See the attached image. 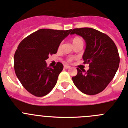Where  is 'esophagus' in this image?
I'll list each match as a JSON object with an SVG mask.
<instances>
[{
  "label": "esophagus",
  "mask_w": 128,
  "mask_h": 128,
  "mask_svg": "<svg viewBox=\"0 0 128 128\" xmlns=\"http://www.w3.org/2000/svg\"><path fill=\"white\" fill-rule=\"evenodd\" d=\"M64 68H66V69H68V68H70V66H68V65H64Z\"/></svg>",
  "instance_id": "34e87169"
}]
</instances>
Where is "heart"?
<instances>
[{
  "label": "heart",
  "mask_w": 128,
  "mask_h": 128,
  "mask_svg": "<svg viewBox=\"0 0 128 128\" xmlns=\"http://www.w3.org/2000/svg\"><path fill=\"white\" fill-rule=\"evenodd\" d=\"M79 42H82V39L80 38L77 37V36L74 37L72 39V42L73 45L77 44V43ZM72 58H69L68 60V62H70V61H72Z\"/></svg>",
  "instance_id": "heart-1"
}]
</instances>
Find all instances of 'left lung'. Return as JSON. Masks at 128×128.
<instances>
[{
    "label": "left lung",
    "instance_id": "8db88e82",
    "mask_svg": "<svg viewBox=\"0 0 128 128\" xmlns=\"http://www.w3.org/2000/svg\"><path fill=\"white\" fill-rule=\"evenodd\" d=\"M79 35L85 40V51L82 56L84 64L89 70H80L72 77L73 82L80 92L95 95L102 92L115 76L120 63L118 49L107 34L92 28L71 30L70 34Z\"/></svg>",
    "mask_w": 128,
    "mask_h": 128
}]
</instances>
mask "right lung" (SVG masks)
<instances>
[{
	"label": "right lung",
	"mask_w": 128,
	"mask_h": 128,
	"mask_svg": "<svg viewBox=\"0 0 128 128\" xmlns=\"http://www.w3.org/2000/svg\"><path fill=\"white\" fill-rule=\"evenodd\" d=\"M71 30L40 29L19 44L14 54L15 72L21 84L32 95L42 97L55 86L63 64L57 62L53 67H48L46 60L49 54L56 53Z\"/></svg>",
	"instance_id": "1"
}]
</instances>
